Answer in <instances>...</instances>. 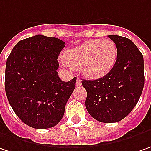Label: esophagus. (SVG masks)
Returning <instances> with one entry per match:
<instances>
[{
    "instance_id": "obj_1",
    "label": "esophagus",
    "mask_w": 151,
    "mask_h": 151,
    "mask_svg": "<svg viewBox=\"0 0 151 151\" xmlns=\"http://www.w3.org/2000/svg\"><path fill=\"white\" fill-rule=\"evenodd\" d=\"M81 84H82V81H81V79L78 78H77V81H76V85H77V86H80Z\"/></svg>"
}]
</instances>
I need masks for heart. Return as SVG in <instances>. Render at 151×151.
Masks as SVG:
<instances>
[{
  "label": "heart",
  "instance_id": "1",
  "mask_svg": "<svg viewBox=\"0 0 151 151\" xmlns=\"http://www.w3.org/2000/svg\"><path fill=\"white\" fill-rule=\"evenodd\" d=\"M116 58V45L110 39L86 40L63 55L67 65L73 68H80L83 74L90 78L106 75L114 67Z\"/></svg>",
  "mask_w": 151,
  "mask_h": 151
}]
</instances>
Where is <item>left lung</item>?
<instances>
[{
    "label": "left lung",
    "mask_w": 151,
    "mask_h": 151,
    "mask_svg": "<svg viewBox=\"0 0 151 151\" xmlns=\"http://www.w3.org/2000/svg\"><path fill=\"white\" fill-rule=\"evenodd\" d=\"M117 47V58L107 74L95 80L82 79L87 91L85 106L101 122H116L126 117L138 103L145 84L144 57L128 38L108 35Z\"/></svg>",
    "instance_id": "obj_1"
}]
</instances>
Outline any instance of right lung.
<instances>
[{
    "label": "right lung",
    "instance_id": "add662e5",
    "mask_svg": "<svg viewBox=\"0 0 151 151\" xmlns=\"http://www.w3.org/2000/svg\"><path fill=\"white\" fill-rule=\"evenodd\" d=\"M64 46L57 38L37 35L20 40L6 60V94L14 112L29 127L52 128L63 118L77 80L64 82L56 72Z\"/></svg>",
    "mask_w": 151,
    "mask_h": 151
}]
</instances>
